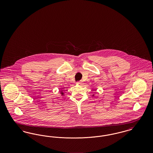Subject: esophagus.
<instances>
[{"label":"esophagus","mask_w":153,"mask_h":153,"mask_svg":"<svg viewBox=\"0 0 153 153\" xmlns=\"http://www.w3.org/2000/svg\"><path fill=\"white\" fill-rule=\"evenodd\" d=\"M77 84H82V81H78L77 82Z\"/></svg>","instance_id":"esophagus-1"}]
</instances>
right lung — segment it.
<instances>
[{
  "label": "right lung",
  "instance_id": "right-lung-1",
  "mask_svg": "<svg viewBox=\"0 0 153 153\" xmlns=\"http://www.w3.org/2000/svg\"><path fill=\"white\" fill-rule=\"evenodd\" d=\"M61 94H62V95H63V94H64V93H63V92H61Z\"/></svg>",
  "mask_w": 153,
  "mask_h": 153
}]
</instances>
